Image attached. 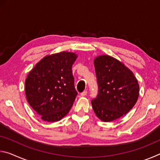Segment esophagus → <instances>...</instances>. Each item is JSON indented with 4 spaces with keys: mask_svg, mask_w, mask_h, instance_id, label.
I'll return each instance as SVG.
<instances>
[{
    "mask_svg": "<svg viewBox=\"0 0 160 160\" xmlns=\"http://www.w3.org/2000/svg\"><path fill=\"white\" fill-rule=\"evenodd\" d=\"M87 93H88V92H87V91H84V92H82V93L80 94V96L81 97H85V96L87 95Z\"/></svg>",
    "mask_w": 160,
    "mask_h": 160,
    "instance_id": "esophagus-1",
    "label": "esophagus"
}]
</instances>
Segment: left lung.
Instances as JSON below:
<instances>
[{"instance_id":"1","label":"left lung","mask_w":160,"mask_h":160,"mask_svg":"<svg viewBox=\"0 0 160 160\" xmlns=\"http://www.w3.org/2000/svg\"><path fill=\"white\" fill-rule=\"evenodd\" d=\"M94 65L99 90L92 106L100 120L110 122L134 107L139 96L138 82L128 68L112 56H97Z\"/></svg>"}]
</instances>
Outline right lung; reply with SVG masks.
<instances>
[{"label": "right lung", "mask_w": 160, "mask_h": 160, "mask_svg": "<svg viewBox=\"0 0 160 160\" xmlns=\"http://www.w3.org/2000/svg\"><path fill=\"white\" fill-rule=\"evenodd\" d=\"M77 58L76 53L68 51L46 56L28 75L26 98L43 121H60L73 104L78 92L72 66Z\"/></svg>", "instance_id": "add662e5"}]
</instances>
